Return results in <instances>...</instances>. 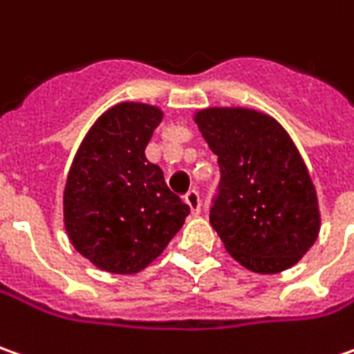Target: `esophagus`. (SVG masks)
I'll list each match as a JSON object with an SVG mask.
<instances>
[{"instance_id":"esophagus-1","label":"esophagus","mask_w":354,"mask_h":354,"mask_svg":"<svg viewBox=\"0 0 354 354\" xmlns=\"http://www.w3.org/2000/svg\"><path fill=\"white\" fill-rule=\"evenodd\" d=\"M186 203H188V207H189V212L194 215H200L201 212V200H200V194L196 192V189H192V192H188L186 194Z\"/></svg>"}]
</instances>
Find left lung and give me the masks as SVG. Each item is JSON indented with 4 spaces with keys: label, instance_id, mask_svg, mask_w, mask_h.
Returning a JSON list of instances; mask_svg holds the SVG:
<instances>
[{
    "label": "left lung",
    "instance_id": "left-lung-1",
    "mask_svg": "<svg viewBox=\"0 0 354 354\" xmlns=\"http://www.w3.org/2000/svg\"><path fill=\"white\" fill-rule=\"evenodd\" d=\"M221 168L209 221L225 250L245 268L278 274L317 241L322 214L308 166L274 117L249 107L194 113Z\"/></svg>",
    "mask_w": 354,
    "mask_h": 354
}]
</instances>
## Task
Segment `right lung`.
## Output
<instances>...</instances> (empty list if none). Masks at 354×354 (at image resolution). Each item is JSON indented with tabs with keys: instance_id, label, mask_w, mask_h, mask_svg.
I'll list each match as a JSON object with an SVG mask.
<instances>
[{
	"instance_id": "1",
	"label": "right lung",
	"mask_w": 354,
	"mask_h": 354,
	"mask_svg": "<svg viewBox=\"0 0 354 354\" xmlns=\"http://www.w3.org/2000/svg\"><path fill=\"white\" fill-rule=\"evenodd\" d=\"M165 111L121 102L80 142L62 194L64 229L82 257L111 274H137L162 254L189 207L145 149Z\"/></svg>"
}]
</instances>
